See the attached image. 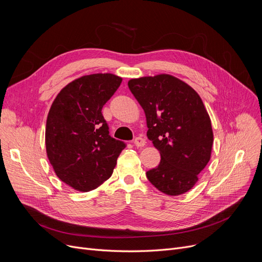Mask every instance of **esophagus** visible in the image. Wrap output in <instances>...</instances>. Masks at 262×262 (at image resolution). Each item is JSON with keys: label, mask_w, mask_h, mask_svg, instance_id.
I'll return each mask as SVG.
<instances>
[{"label": "esophagus", "mask_w": 262, "mask_h": 262, "mask_svg": "<svg viewBox=\"0 0 262 262\" xmlns=\"http://www.w3.org/2000/svg\"><path fill=\"white\" fill-rule=\"evenodd\" d=\"M134 144L137 147H142V146L145 145V140L143 138H141V137H136L135 140H134Z\"/></svg>", "instance_id": "obj_1"}]
</instances>
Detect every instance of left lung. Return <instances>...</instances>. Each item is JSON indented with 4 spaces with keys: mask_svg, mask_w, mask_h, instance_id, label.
I'll return each mask as SVG.
<instances>
[{
    "mask_svg": "<svg viewBox=\"0 0 262 262\" xmlns=\"http://www.w3.org/2000/svg\"><path fill=\"white\" fill-rule=\"evenodd\" d=\"M128 88L143 108L147 138L160 152L147 180L168 195H180L198 182L211 155V121L200 95L183 80L160 74L130 79Z\"/></svg>",
    "mask_w": 262,
    "mask_h": 262,
    "instance_id": "obj_1",
    "label": "left lung"
}]
</instances>
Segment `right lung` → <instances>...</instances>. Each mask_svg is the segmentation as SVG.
Returning a JSON list of instances; mask_svg holds the SVG:
<instances>
[{
	"label": "right lung",
	"mask_w": 262,
	"mask_h": 262,
	"mask_svg": "<svg viewBox=\"0 0 262 262\" xmlns=\"http://www.w3.org/2000/svg\"><path fill=\"white\" fill-rule=\"evenodd\" d=\"M121 82V77L109 73L79 77L51 106L46 128L48 158L59 180L75 190L88 192L107 181L126 147L109 135L102 115Z\"/></svg>",
	"instance_id": "right-lung-1"
}]
</instances>
